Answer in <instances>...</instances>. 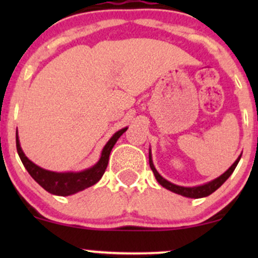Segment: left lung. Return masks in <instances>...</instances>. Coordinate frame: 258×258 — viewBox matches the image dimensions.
<instances>
[{
  "instance_id": "left-lung-1",
  "label": "left lung",
  "mask_w": 258,
  "mask_h": 258,
  "mask_svg": "<svg viewBox=\"0 0 258 258\" xmlns=\"http://www.w3.org/2000/svg\"><path fill=\"white\" fill-rule=\"evenodd\" d=\"M240 158H241V154L239 155V158L234 161V164L232 165V166L228 168L226 172H224L223 174H221V176L217 177V178H215V179L210 180V182L205 183V184L195 185V186H182V185L173 184V183H171L170 180L165 179L164 177H162L161 174L156 171V168L153 164L152 150L149 149V165H150V168H152L154 176H155L156 180L159 182V184H161L164 188L168 189V190L173 191V193L179 194V195H182V197H185V198H191V199H199V198L209 197L210 194H212L214 191L217 190V189L220 188V186L223 184V183L226 182L228 178H229L230 174H232L233 171L235 170L236 165H238Z\"/></svg>"
}]
</instances>
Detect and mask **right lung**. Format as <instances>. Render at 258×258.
<instances>
[{
	"label": "right lung",
	"mask_w": 258,
	"mask_h": 258,
	"mask_svg": "<svg viewBox=\"0 0 258 258\" xmlns=\"http://www.w3.org/2000/svg\"><path fill=\"white\" fill-rule=\"evenodd\" d=\"M125 128H121L117 132L112 135V137L106 142V144L103 148L100 158L97 164L90 168H86L84 171H79V172H54V171L44 170V168L37 166L36 164L26 158V155L23 152L22 147H20L19 136H18V130L16 133V142H17V152L19 154V158L22 160L23 165L26 168L29 174L40 184L44 190L53 195H59V197H68V195H73L79 193V191L84 190L86 188L96 184L98 180L102 178L104 174L106 166H108L109 155L112 147L117 142L123 132H126Z\"/></svg>",
	"instance_id": "add662e5"
}]
</instances>
